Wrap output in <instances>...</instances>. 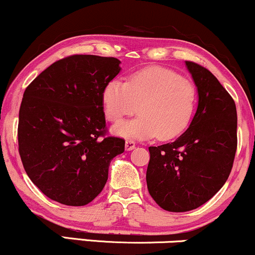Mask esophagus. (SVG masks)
Masks as SVG:
<instances>
[{
  "mask_svg": "<svg viewBox=\"0 0 255 255\" xmlns=\"http://www.w3.org/2000/svg\"><path fill=\"white\" fill-rule=\"evenodd\" d=\"M125 147H126V151H131L134 147H135V142H134L133 140H127V141H126Z\"/></svg>",
  "mask_w": 255,
  "mask_h": 255,
  "instance_id": "esophagus-1",
  "label": "esophagus"
}]
</instances>
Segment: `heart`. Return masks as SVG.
I'll return each mask as SVG.
<instances>
[{
    "instance_id": "obj_1",
    "label": "heart",
    "mask_w": 255,
    "mask_h": 255,
    "mask_svg": "<svg viewBox=\"0 0 255 255\" xmlns=\"http://www.w3.org/2000/svg\"><path fill=\"white\" fill-rule=\"evenodd\" d=\"M195 103L197 90L192 81L160 67L133 73L127 81L113 79L102 92L105 118L113 124L139 110L137 118L113 128L115 135L127 139L158 135L169 140L180 135L191 122Z\"/></svg>"
}]
</instances>
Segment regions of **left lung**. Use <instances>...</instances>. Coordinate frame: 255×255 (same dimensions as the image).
Wrapping results in <instances>:
<instances>
[{
  "mask_svg": "<svg viewBox=\"0 0 255 255\" xmlns=\"http://www.w3.org/2000/svg\"><path fill=\"white\" fill-rule=\"evenodd\" d=\"M197 86L198 105L191 125L175 140L150 146L146 182L162 209H198L223 187L238 147L235 102L211 72L186 61Z\"/></svg>",
  "mask_w": 255,
  "mask_h": 255,
  "instance_id": "1",
  "label": "left lung"
}]
</instances>
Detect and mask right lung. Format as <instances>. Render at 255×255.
Here are the masks:
<instances>
[{"label":"right lung","mask_w":255,"mask_h":255,"mask_svg":"<svg viewBox=\"0 0 255 255\" xmlns=\"http://www.w3.org/2000/svg\"><path fill=\"white\" fill-rule=\"evenodd\" d=\"M121 61L73 55L52 63L24 92L19 111V153L43 194L68 206L91 203L108 181L110 162L125 140L105 134L104 86Z\"/></svg>","instance_id":"add662e5"}]
</instances>
